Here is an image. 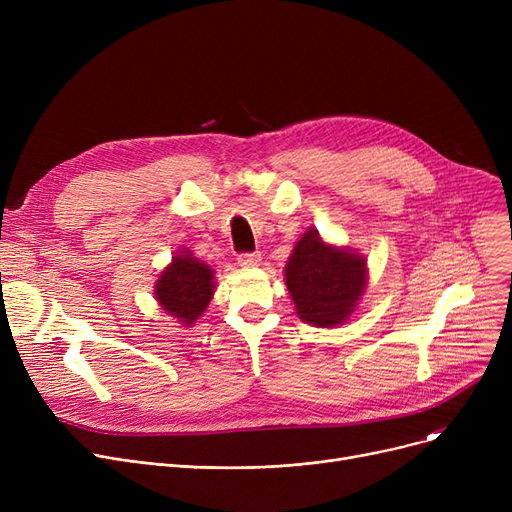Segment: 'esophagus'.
I'll return each mask as SVG.
<instances>
[{
	"label": "esophagus",
	"instance_id": "34e87169",
	"mask_svg": "<svg viewBox=\"0 0 512 512\" xmlns=\"http://www.w3.org/2000/svg\"><path fill=\"white\" fill-rule=\"evenodd\" d=\"M238 263H240L242 267H255V265L261 263V255H259V253H242V255L238 257Z\"/></svg>",
	"mask_w": 512,
	"mask_h": 512
}]
</instances>
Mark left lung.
I'll use <instances>...</instances> for the list:
<instances>
[{"label": "left lung", "instance_id": "obj_1", "mask_svg": "<svg viewBox=\"0 0 512 512\" xmlns=\"http://www.w3.org/2000/svg\"><path fill=\"white\" fill-rule=\"evenodd\" d=\"M294 309L305 324L334 328L351 317L367 286V261L307 230L284 267Z\"/></svg>", "mask_w": 512, "mask_h": 512}]
</instances>
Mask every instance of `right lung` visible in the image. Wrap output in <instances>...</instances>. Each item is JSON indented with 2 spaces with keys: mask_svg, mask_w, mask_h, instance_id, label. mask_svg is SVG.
Instances as JSON below:
<instances>
[{
  "mask_svg": "<svg viewBox=\"0 0 512 512\" xmlns=\"http://www.w3.org/2000/svg\"><path fill=\"white\" fill-rule=\"evenodd\" d=\"M213 270L191 251H178L172 263L155 282V299L168 315L176 317L186 328L207 309L213 297Z\"/></svg>",
  "mask_w": 512,
  "mask_h": 512,
  "instance_id": "1",
  "label": "right lung"
}]
</instances>
